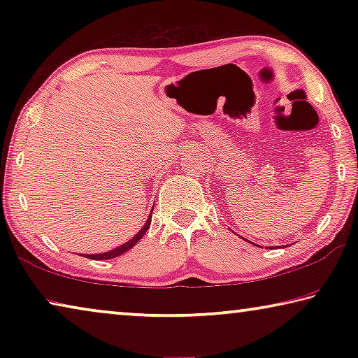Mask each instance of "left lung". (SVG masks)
<instances>
[{
    "label": "left lung",
    "mask_w": 358,
    "mask_h": 358,
    "mask_svg": "<svg viewBox=\"0 0 358 358\" xmlns=\"http://www.w3.org/2000/svg\"><path fill=\"white\" fill-rule=\"evenodd\" d=\"M241 238H243V237H241ZM246 241H248V240H246Z\"/></svg>",
    "instance_id": "left-lung-1"
}]
</instances>
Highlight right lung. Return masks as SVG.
<instances>
[{"label":"right lung","mask_w":358,"mask_h":358,"mask_svg":"<svg viewBox=\"0 0 358 358\" xmlns=\"http://www.w3.org/2000/svg\"><path fill=\"white\" fill-rule=\"evenodd\" d=\"M151 215H153V211H151L150 213V216H148V220H147V222H145V226L138 230V232L134 235V237H132L129 241H126L124 245H121V246H118V248H115V250H112V251H107V252H101V254H87V257H90V259H94V260H106V259H113V257H118V256H121V254H124L126 251H129L131 248H134L136 246V243L138 240H141L143 235H145V232H147V230L150 229V224H151ZM83 257H85V254H83Z\"/></svg>","instance_id":"obj_1"}]
</instances>
